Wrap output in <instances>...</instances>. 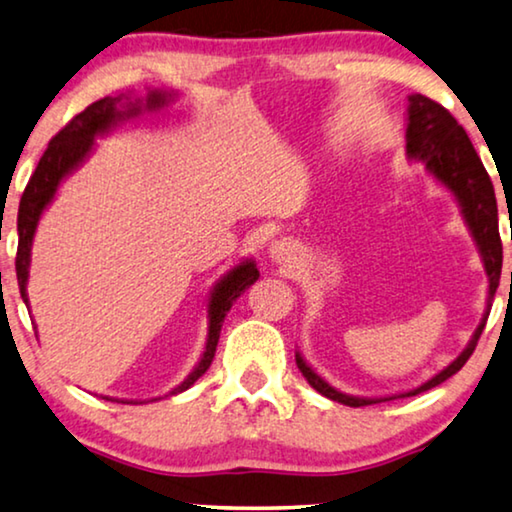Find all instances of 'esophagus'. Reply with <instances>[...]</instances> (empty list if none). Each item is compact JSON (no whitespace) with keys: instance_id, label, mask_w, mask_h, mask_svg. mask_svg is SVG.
<instances>
[{"instance_id":"esophagus-1","label":"esophagus","mask_w":512,"mask_h":512,"mask_svg":"<svg viewBox=\"0 0 512 512\" xmlns=\"http://www.w3.org/2000/svg\"><path fill=\"white\" fill-rule=\"evenodd\" d=\"M268 254L272 258V263L277 265H291L296 261L298 256V249H296V242L289 240V237H282V240H275L268 247Z\"/></svg>"}]
</instances>
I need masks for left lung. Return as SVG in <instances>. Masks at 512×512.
<instances>
[{
  "label": "left lung",
  "instance_id": "8db88e82",
  "mask_svg": "<svg viewBox=\"0 0 512 512\" xmlns=\"http://www.w3.org/2000/svg\"><path fill=\"white\" fill-rule=\"evenodd\" d=\"M408 125H405V153L412 163H422L424 170L445 188L447 193L457 200L461 219H464L468 233H471L478 254L482 258V268L487 272V305L482 312V319L475 333L468 340L457 359L447 363L443 370H438L436 375L419 384L415 389L401 391V394L380 396V398H368V396H352L345 391L335 389L333 384H328L310 363L303 359V354L296 352V363L300 373L305 375V380L312 384V389H317L321 396L338 401L349 408H361V405H373L394 401V398H408L417 396L422 391H429L438 387L440 382H445L447 377L459 373L464 368V363L471 359L475 345H478L482 328L487 324L489 310H492L494 293L499 289L501 279V263H503V247L499 237V209H496V195L492 179L482 165V160L475 153L471 139H468L466 130L461 128L450 111L440 107L438 102L429 100L424 95H408Z\"/></svg>",
  "mask_w": 512,
  "mask_h": 512
}]
</instances>
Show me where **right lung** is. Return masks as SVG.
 <instances>
[{
  "label": "right lung",
  "mask_w": 512,
  "mask_h": 512,
  "mask_svg": "<svg viewBox=\"0 0 512 512\" xmlns=\"http://www.w3.org/2000/svg\"><path fill=\"white\" fill-rule=\"evenodd\" d=\"M177 100L174 90L163 88H146V95H118V97H104L90 104L88 109H83L79 116H74L58 135L51 139L48 149L41 156L37 170H34L30 184L25 186L23 198H20L18 207V256H16V275L23 303L30 307V298H27V279H30V263H32V242L34 233H37L41 214L46 212L48 205L55 200V193L62 181L79 170V167L90 158V153L95 151V139L109 135L111 130H116V125L125 121H135V118L144 114H158L165 107ZM258 279V268L254 258H244L230 268L219 282L214 284L212 293H209L207 303V342L205 352H202L200 361L195 363V368L188 373V377L181 384H177L167 396H177L181 391L191 389L198 377L207 373V368L212 366L216 345H219V335L223 319L237 298L249 289ZM111 401L109 396H104ZM118 401V398H114ZM158 401V398H151ZM128 403V401H121ZM137 403V401H130ZM142 403V401H139ZM146 403V401H144Z\"/></svg>",
  "instance_id": "obj_1"
}]
</instances>
